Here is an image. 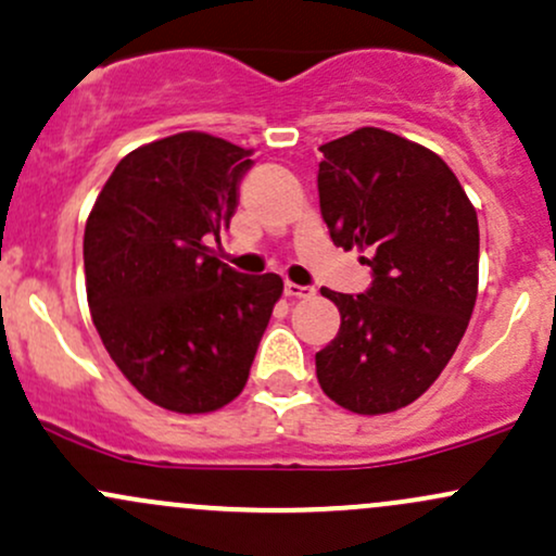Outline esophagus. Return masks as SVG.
<instances>
[{"instance_id": "esophagus-1", "label": "esophagus", "mask_w": 556, "mask_h": 556, "mask_svg": "<svg viewBox=\"0 0 556 556\" xmlns=\"http://www.w3.org/2000/svg\"><path fill=\"white\" fill-rule=\"evenodd\" d=\"M283 291L286 296H291V300H309V296L315 294L313 286H300V283H286Z\"/></svg>"}]
</instances>
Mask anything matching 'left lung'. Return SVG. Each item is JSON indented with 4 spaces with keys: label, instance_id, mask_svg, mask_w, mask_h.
<instances>
[{
    "label": "left lung",
    "instance_id": "1",
    "mask_svg": "<svg viewBox=\"0 0 556 556\" xmlns=\"http://www.w3.org/2000/svg\"><path fill=\"white\" fill-rule=\"evenodd\" d=\"M320 153L331 241L366 252L374 280L366 294L320 289L342 326L315 355V374L352 414H390L432 387L467 331L480 265L477 212L438 153L387 129H355Z\"/></svg>",
    "mask_w": 556,
    "mask_h": 556
}]
</instances>
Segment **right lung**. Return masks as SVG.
I'll list each match as a JSON object with an SVG mask.
<instances>
[{"instance_id": "1", "label": "right lung", "mask_w": 556, "mask_h": 556, "mask_svg": "<svg viewBox=\"0 0 556 556\" xmlns=\"http://www.w3.org/2000/svg\"><path fill=\"white\" fill-rule=\"evenodd\" d=\"M252 151L180 132L124 156L85 228L87 302L118 371L175 414L241 395L283 280L243 276L206 247L228 228Z\"/></svg>"}]
</instances>
